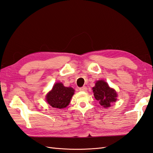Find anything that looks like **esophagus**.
<instances>
[{
  "mask_svg": "<svg viewBox=\"0 0 153 153\" xmlns=\"http://www.w3.org/2000/svg\"><path fill=\"white\" fill-rule=\"evenodd\" d=\"M79 90L81 91H87V87L85 86H83L82 87L79 88Z\"/></svg>",
  "mask_w": 153,
  "mask_h": 153,
  "instance_id": "esophagus-1",
  "label": "esophagus"
}]
</instances>
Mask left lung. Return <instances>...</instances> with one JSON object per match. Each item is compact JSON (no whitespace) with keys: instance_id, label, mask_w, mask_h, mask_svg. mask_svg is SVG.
I'll list each match as a JSON object with an SVG mask.
<instances>
[{"instance_id":"8db88e82","label":"left lung","mask_w":153,"mask_h":153,"mask_svg":"<svg viewBox=\"0 0 153 153\" xmlns=\"http://www.w3.org/2000/svg\"><path fill=\"white\" fill-rule=\"evenodd\" d=\"M95 99L99 101L101 105L108 108L117 100V93L108 86L104 80H99L96 83L95 87H92Z\"/></svg>"}]
</instances>
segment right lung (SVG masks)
<instances>
[{
  "label": "right lung",
  "instance_id": "1",
  "mask_svg": "<svg viewBox=\"0 0 153 153\" xmlns=\"http://www.w3.org/2000/svg\"><path fill=\"white\" fill-rule=\"evenodd\" d=\"M74 91L75 90L71 87H66L62 83H56L47 95V101L53 108H64L70 103Z\"/></svg>",
  "mask_w": 153,
  "mask_h": 153
}]
</instances>
